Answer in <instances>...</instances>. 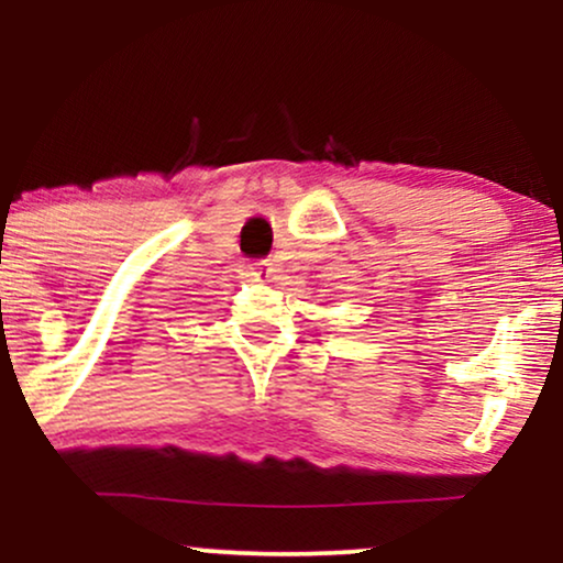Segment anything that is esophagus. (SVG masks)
Listing matches in <instances>:
<instances>
[{
  "mask_svg": "<svg viewBox=\"0 0 563 563\" xmlns=\"http://www.w3.org/2000/svg\"><path fill=\"white\" fill-rule=\"evenodd\" d=\"M249 274L264 276V274H268V264H266V261H256V264H249Z\"/></svg>",
  "mask_w": 563,
  "mask_h": 563,
  "instance_id": "obj_1",
  "label": "esophagus"
}]
</instances>
